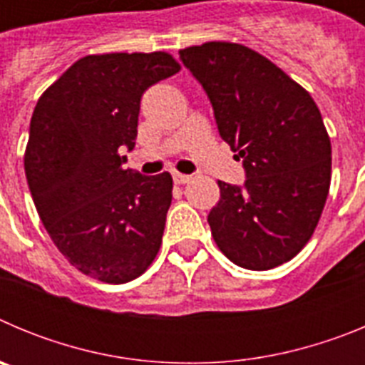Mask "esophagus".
<instances>
[{
	"mask_svg": "<svg viewBox=\"0 0 365 365\" xmlns=\"http://www.w3.org/2000/svg\"><path fill=\"white\" fill-rule=\"evenodd\" d=\"M190 179H192L190 175H185V173H179V172H173V182H175V185H186V182H190Z\"/></svg>",
	"mask_w": 365,
	"mask_h": 365,
	"instance_id": "esophagus-1",
	"label": "esophagus"
}]
</instances>
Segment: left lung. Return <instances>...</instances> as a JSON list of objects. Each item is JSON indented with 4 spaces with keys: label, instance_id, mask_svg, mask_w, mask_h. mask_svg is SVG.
Segmentation results:
<instances>
[{
    "label": "left lung",
    "instance_id": "left-lung-1",
    "mask_svg": "<svg viewBox=\"0 0 365 365\" xmlns=\"http://www.w3.org/2000/svg\"><path fill=\"white\" fill-rule=\"evenodd\" d=\"M179 54L247 172L243 188L217 180L221 197L208 214L215 245L243 269L283 265L309 243L329 195L331 138L320 109L250 47L206 41Z\"/></svg>",
    "mask_w": 365,
    "mask_h": 365
}]
</instances>
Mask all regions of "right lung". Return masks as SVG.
Instances as JSON below:
<instances>
[{"instance_id":"obj_1","label":"right lung","mask_w":365,"mask_h":365,"mask_svg":"<svg viewBox=\"0 0 365 365\" xmlns=\"http://www.w3.org/2000/svg\"><path fill=\"white\" fill-rule=\"evenodd\" d=\"M155 53L89 54L38 100L25 148V175L45 230L74 269L120 285L159 254L173 179L122 164L133 150L143 93L179 73Z\"/></svg>"}]
</instances>
